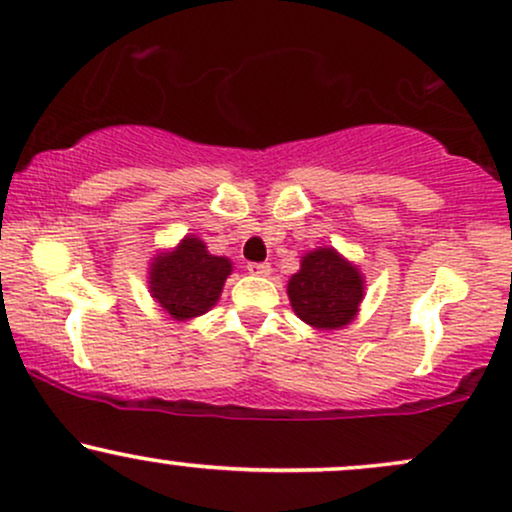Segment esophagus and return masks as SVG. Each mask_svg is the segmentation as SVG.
Segmentation results:
<instances>
[{
	"instance_id": "1",
	"label": "esophagus",
	"mask_w": 512,
	"mask_h": 512,
	"mask_svg": "<svg viewBox=\"0 0 512 512\" xmlns=\"http://www.w3.org/2000/svg\"><path fill=\"white\" fill-rule=\"evenodd\" d=\"M246 270H249L251 275H258V278H268V275L273 273L270 263H249V266H246Z\"/></svg>"
}]
</instances>
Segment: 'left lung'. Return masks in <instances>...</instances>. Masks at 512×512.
Instances as JSON below:
<instances>
[{
    "label": "left lung",
    "mask_w": 512,
    "mask_h": 512,
    "mask_svg": "<svg viewBox=\"0 0 512 512\" xmlns=\"http://www.w3.org/2000/svg\"><path fill=\"white\" fill-rule=\"evenodd\" d=\"M364 275L333 246L306 251L287 282L290 304L306 326L340 330L357 318L364 299Z\"/></svg>",
    "instance_id": "obj_1"
}]
</instances>
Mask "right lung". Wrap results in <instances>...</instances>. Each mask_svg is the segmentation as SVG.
Segmentation results:
<instances>
[{"label":"right lung","mask_w":512,"mask_h":512,"mask_svg":"<svg viewBox=\"0 0 512 512\" xmlns=\"http://www.w3.org/2000/svg\"><path fill=\"white\" fill-rule=\"evenodd\" d=\"M232 268L230 258L210 254L201 237L186 234L177 246L150 258L148 292L162 314L184 323L218 304Z\"/></svg>","instance_id":"obj_1"}]
</instances>
